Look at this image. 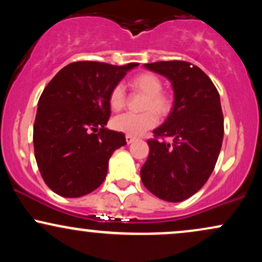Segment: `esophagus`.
<instances>
[{
    "label": "esophagus",
    "instance_id": "34e87169",
    "mask_svg": "<svg viewBox=\"0 0 262 262\" xmlns=\"http://www.w3.org/2000/svg\"><path fill=\"white\" fill-rule=\"evenodd\" d=\"M125 140H127V144H132L135 140V138L132 135H125Z\"/></svg>",
    "mask_w": 262,
    "mask_h": 262
}]
</instances>
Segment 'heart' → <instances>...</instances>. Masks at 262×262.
Here are the masks:
<instances>
[{"label": "heart", "instance_id": "1", "mask_svg": "<svg viewBox=\"0 0 262 262\" xmlns=\"http://www.w3.org/2000/svg\"><path fill=\"white\" fill-rule=\"evenodd\" d=\"M129 86L133 91L145 95V100L141 104L143 113H125L116 117L112 125L116 130L127 135H141L158 124V116L164 118L172 108V100L166 92L162 91V81L152 73H139L134 75L129 81ZM108 103L114 112H119L125 107L127 97L122 85H116L108 96Z\"/></svg>", "mask_w": 262, "mask_h": 262}]
</instances>
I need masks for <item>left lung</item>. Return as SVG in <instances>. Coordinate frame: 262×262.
<instances>
[{"label": "left lung", "mask_w": 262, "mask_h": 262, "mask_svg": "<svg viewBox=\"0 0 262 262\" xmlns=\"http://www.w3.org/2000/svg\"><path fill=\"white\" fill-rule=\"evenodd\" d=\"M144 66L171 81L175 101L166 121L148 140L141 181L156 197L181 202L200 191L214 170L224 135L221 98L212 80L191 62Z\"/></svg>", "instance_id": "obj_1"}]
</instances>
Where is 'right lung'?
<instances>
[{"mask_svg":"<svg viewBox=\"0 0 262 262\" xmlns=\"http://www.w3.org/2000/svg\"><path fill=\"white\" fill-rule=\"evenodd\" d=\"M138 65L75 61L44 89L33 143L40 175L56 194L85 196L104 181L113 151L127 144L121 132L104 128L111 116L108 96Z\"/></svg>","mask_w":262,"mask_h":262,"instance_id":"obj_1","label":"right lung"}]
</instances>
